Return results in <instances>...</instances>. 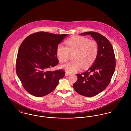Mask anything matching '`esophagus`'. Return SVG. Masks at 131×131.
<instances>
[{"instance_id": "1", "label": "esophagus", "mask_w": 131, "mask_h": 131, "mask_svg": "<svg viewBox=\"0 0 131 131\" xmlns=\"http://www.w3.org/2000/svg\"><path fill=\"white\" fill-rule=\"evenodd\" d=\"M69 75H70L69 73H68V72H66V73H65V76H68Z\"/></svg>"}]
</instances>
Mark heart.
<instances>
[{
    "label": "heart",
    "instance_id": "obj_1",
    "mask_svg": "<svg viewBox=\"0 0 131 131\" xmlns=\"http://www.w3.org/2000/svg\"><path fill=\"white\" fill-rule=\"evenodd\" d=\"M67 47L59 44L56 49V55L61 62H66L70 53L73 55L74 61L61 66L68 73H74L83 68L87 69L95 61L98 52L97 42L81 36H75L66 41Z\"/></svg>",
    "mask_w": 131,
    "mask_h": 131
}]
</instances>
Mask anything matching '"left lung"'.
<instances>
[{
  "mask_svg": "<svg viewBox=\"0 0 131 131\" xmlns=\"http://www.w3.org/2000/svg\"><path fill=\"white\" fill-rule=\"evenodd\" d=\"M80 35L93 38L98 44V52L92 66L86 72L77 74L78 80L73 88L81 95L92 97L103 91L110 84L115 68L114 53L111 42L100 34L87 32Z\"/></svg>",
  "mask_w": 131,
  "mask_h": 131,
  "instance_id": "1",
  "label": "left lung"
}]
</instances>
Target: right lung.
Masks as SVG:
<instances>
[{
  "instance_id": "right-lung-1",
  "label": "right lung",
  "mask_w": 131,
  "mask_h": 131,
  "mask_svg": "<svg viewBox=\"0 0 131 131\" xmlns=\"http://www.w3.org/2000/svg\"><path fill=\"white\" fill-rule=\"evenodd\" d=\"M68 34L40 32L26 38L21 44L16 61V72L25 89L36 97L52 92L65 72L50 71L58 63L56 49Z\"/></svg>"
}]
</instances>
